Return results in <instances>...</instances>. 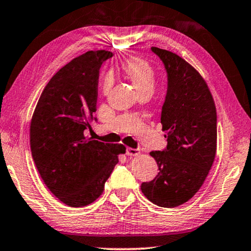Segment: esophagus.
<instances>
[{"instance_id": "1", "label": "esophagus", "mask_w": 251, "mask_h": 251, "mask_svg": "<svg viewBox=\"0 0 251 251\" xmlns=\"http://www.w3.org/2000/svg\"><path fill=\"white\" fill-rule=\"evenodd\" d=\"M138 154H140V150H138V149H132V148H127L126 149V155L137 156Z\"/></svg>"}]
</instances>
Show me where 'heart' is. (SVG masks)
Wrapping results in <instances>:
<instances>
[{"instance_id":"heart-1","label":"heart","mask_w":251,"mask_h":251,"mask_svg":"<svg viewBox=\"0 0 251 251\" xmlns=\"http://www.w3.org/2000/svg\"><path fill=\"white\" fill-rule=\"evenodd\" d=\"M122 69L124 73L128 76L135 85L137 91L142 92H152L155 85L156 74L151 64L145 59L141 57H132L123 63ZM111 83V77L109 74L104 76L102 81V90L109 88Z\"/></svg>"}]
</instances>
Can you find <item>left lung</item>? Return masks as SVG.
Here are the masks:
<instances>
[{
	"mask_svg": "<svg viewBox=\"0 0 251 251\" xmlns=\"http://www.w3.org/2000/svg\"><path fill=\"white\" fill-rule=\"evenodd\" d=\"M151 50L167 71L161 124L168 144L163 151L150 153L159 173L141 189L153 204L177 207L198 192L214 162L216 108L206 82L189 63L173 51Z\"/></svg>",
	"mask_w": 251,
	"mask_h": 251,
	"instance_id": "left-lung-1",
	"label": "left lung"
}]
</instances>
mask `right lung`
<instances>
[{"label":"right lung","instance_id":"obj_1","mask_svg":"<svg viewBox=\"0 0 251 251\" xmlns=\"http://www.w3.org/2000/svg\"><path fill=\"white\" fill-rule=\"evenodd\" d=\"M111 51L90 50L50 78L33 111L30 148L40 177L71 207L87 206L101 195L104 182L125 153L123 144L84 135L97 110L99 70Z\"/></svg>","mask_w":251,"mask_h":251}]
</instances>
